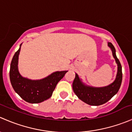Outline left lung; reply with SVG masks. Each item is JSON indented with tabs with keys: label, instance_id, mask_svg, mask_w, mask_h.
<instances>
[{
	"label": "left lung",
	"instance_id": "1",
	"mask_svg": "<svg viewBox=\"0 0 132 132\" xmlns=\"http://www.w3.org/2000/svg\"><path fill=\"white\" fill-rule=\"evenodd\" d=\"M108 45L111 48L113 57L118 64V72L115 80L105 87H94L85 85L76 73L73 82V89L76 95L80 100L90 105L98 106L105 103L118 93L123 78L121 65L116 56L114 46L111 43H108Z\"/></svg>",
	"mask_w": 132,
	"mask_h": 132
}]
</instances>
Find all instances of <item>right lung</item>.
Masks as SVG:
<instances>
[{
  "label": "right lung",
  "instance_id": "right-lung-1",
  "mask_svg": "<svg viewBox=\"0 0 132 132\" xmlns=\"http://www.w3.org/2000/svg\"><path fill=\"white\" fill-rule=\"evenodd\" d=\"M21 45L12 59L9 78L14 91L25 102L38 103L46 100L52 95L57 84L68 71H55L41 80L28 79L20 74L18 69V56Z\"/></svg>",
  "mask_w": 132,
  "mask_h": 132
}]
</instances>
